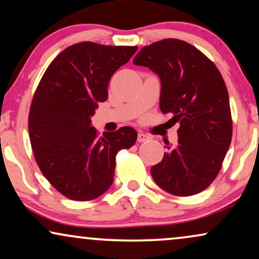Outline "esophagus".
<instances>
[{
    "instance_id": "34e87169",
    "label": "esophagus",
    "mask_w": 259,
    "mask_h": 259,
    "mask_svg": "<svg viewBox=\"0 0 259 259\" xmlns=\"http://www.w3.org/2000/svg\"><path fill=\"white\" fill-rule=\"evenodd\" d=\"M148 140H149V136L146 135V134L139 133V135H137V142H146V141Z\"/></svg>"
}]
</instances>
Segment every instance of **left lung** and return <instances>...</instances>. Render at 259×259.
Segmentation results:
<instances>
[{
  "instance_id": "left-lung-1",
  "label": "left lung",
  "mask_w": 259,
  "mask_h": 259,
  "mask_svg": "<svg viewBox=\"0 0 259 259\" xmlns=\"http://www.w3.org/2000/svg\"><path fill=\"white\" fill-rule=\"evenodd\" d=\"M134 64L148 67L161 80L160 110L179 123L178 143L150 168L168 194L192 196L208 188L222 167L232 141L230 98L224 77L203 52L179 39L142 48Z\"/></svg>"
}]
</instances>
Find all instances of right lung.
Wrapping results in <instances>:
<instances>
[{"instance_id": "right-lung-1", "label": "right lung", "mask_w": 259, "mask_h": 259, "mask_svg": "<svg viewBox=\"0 0 259 259\" xmlns=\"http://www.w3.org/2000/svg\"><path fill=\"white\" fill-rule=\"evenodd\" d=\"M137 47L82 41L49 64L34 92L28 133L34 159L48 182L67 198L92 201L113 183L116 155L135 145L130 126L99 136L91 117L107 99L110 78Z\"/></svg>"}]
</instances>
